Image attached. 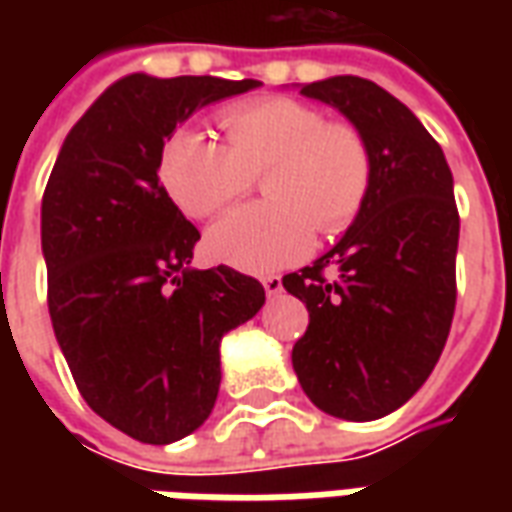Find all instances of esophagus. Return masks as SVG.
<instances>
[{"instance_id":"1","label":"esophagus","mask_w":512,"mask_h":512,"mask_svg":"<svg viewBox=\"0 0 512 512\" xmlns=\"http://www.w3.org/2000/svg\"><path fill=\"white\" fill-rule=\"evenodd\" d=\"M263 288L268 296H279L282 293V279L279 277H263Z\"/></svg>"}]
</instances>
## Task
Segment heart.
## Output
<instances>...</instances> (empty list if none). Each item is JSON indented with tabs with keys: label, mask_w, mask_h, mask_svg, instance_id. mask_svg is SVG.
I'll list each match as a JSON object with an SVG mask.
<instances>
[{
	"label": "heart",
	"mask_w": 512,
	"mask_h": 512,
	"mask_svg": "<svg viewBox=\"0 0 512 512\" xmlns=\"http://www.w3.org/2000/svg\"><path fill=\"white\" fill-rule=\"evenodd\" d=\"M219 123L227 145L197 128L169 136L158 178L180 211L208 219L266 172L268 200L235 208L208 230V249L222 263L252 274L293 266L310 252L315 224L332 235L359 216L373 178L359 128L285 95L230 106Z\"/></svg>",
	"instance_id": "heart-1"
}]
</instances>
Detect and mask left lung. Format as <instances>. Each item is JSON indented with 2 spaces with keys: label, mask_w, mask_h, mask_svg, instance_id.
<instances>
[{
  "label": "left lung",
  "mask_w": 512,
  "mask_h": 512,
  "mask_svg": "<svg viewBox=\"0 0 512 512\" xmlns=\"http://www.w3.org/2000/svg\"><path fill=\"white\" fill-rule=\"evenodd\" d=\"M301 95L359 128L373 178L343 238L282 277L310 312L293 370L321 411L370 422L428 381L450 334L461 233L452 172L414 112L376 82L332 76Z\"/></svg>",
  "instance_id": "obj_1"
}]
</instances>
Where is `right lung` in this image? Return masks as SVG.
Returning a JSON list of instances; mask_svg holds the SVG:
<instances>
[{"instance_id": "obj_1", "label": "right lung", "mask_w": 512, "mask_h": 512, "mask_svg": "<svg viewBox=\"0 0 512 512\" xmlns=\"http://www.w3.org/2000/svg\"><path fill=\"white\" fill-rule=\"evenodd\" d=\"M255 79L131 73L71 128L40 208L49 315L73 381L98 417L172 444L211 417L219 345L266 290L230 266L189 268L200 230L158 183V156L197 109Z\"/></svg>"}]
</instances>
